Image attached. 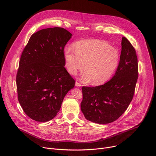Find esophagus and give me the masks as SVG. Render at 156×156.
I'll use <instances>...</instances> for the list:
<instances>
[{"mask_svg":"<svg viewBox=\"0 0 156 156\" xmlns=\"http://www.w3.org/2000/svg\"><path fill=\"white\" fill-rule=\"evenodd\" d=\"M75 86H76V87H80V86H81V84L78 81H76L75 82Z\"/></svg>","mask_w":156,"mask_h":156,"instance_id":"obj_1","label":"esophagus"}]
</instances>
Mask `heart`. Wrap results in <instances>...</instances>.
Masks as SVG:
<instances>
[{
    "label": "heart",
    "instance_id": "1",
    "mask_svg": "<svg viewBox=\"0 0 156 156\" xmlns=\"http://www.w3.org/2000/svg\"><path fill=\"white\" fill-rule=\"evenodd\" d=\"M66 65L72 75L83 69L85 70L83 81L92 80L94 84L98 85L110 80L116 72L120 62L119 51L105 41L84 40L67 46L64 49Z\"/></svg>",
    "mask_w": 156,
    "mask_h": 156
}]
</instances>
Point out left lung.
<instances>
[{
  "label": "left lung",
  "instance_id": "left-lung-1",
  "mask_svg": "<svg viewBox=\"0 0 156 156\" xmlns=\"http://www.w3.org/2000/svg\"><path fill=\"white\" fill-rule=\"evenodd\" d=\"M121 46L119 65L113 77L103 85L82 87L81 110L92 122L103 124L116 121L133 98L138 76L136 51L124 37Z\"/></svg>",
  "mask_w": 156,
  "mask_h": 156
}]
</instances>
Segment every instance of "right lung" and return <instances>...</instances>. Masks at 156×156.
<instances>
[{"label": "right lung", "mask_w": 156, "mask_h": 156, "mask_svg": "<svg viewBox=\"0 0 156 156\" xmlns=\"http://www.w3.org/2000/svg\"><path fill=\"white\" fill-rule=\"evenodd\" d=\"M72 35L62 27L43 29L31 35L23 51L16 75L18 98L34 121L53 119L75 86L64 67V49Z\"/></svg>", "instance_id": "1"}]
</instances>
